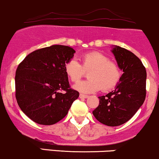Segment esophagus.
I'll use <instances>...</instances> for the list:
<instances>
[{"label": "esophagus", "mask_w": 159, "mask_h": 159, "mask_svg": "<svg viewBox=\"0 0 159 159\" xmlns=\"http://www.w3.org/2000/svg\"><path fill=\"white\" fill-rule=\"evenodd\" d=\"M89 97L88 95H85V94H79V98H87Z\"/></svg>", "instance_id": "obj_1"}]
</instances>
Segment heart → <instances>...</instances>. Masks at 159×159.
<instances>
[{
	"label": "heart",
	"instance_id": "heart-1",
	"mask_svg": "<svg viewBox=\"0 0 159 159\" xmlns=\"http://www.w3.org/2000/svg\"><path fill=\"white\" fill-rule=\"evenodd\" d=\"M89 70V80L77 83L74 89L84 94L95 92L100 89L109 91L118 84L121 76L118 65L98 51L84 54L81 65L75 58L70 59L65 65V73L73 82L79 81L85 71Z\"/></svg>",
	"mask_w": 159,
	"mask_h": 159
}]
</instances>
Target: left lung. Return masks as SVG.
Returning <instances> with one entry per match:
<instances>
[{"mask_svg": "<svg viewBox=\"0 0 159 159\" xmlns=\"http://www.w3.org/2000/svg\"><path fill=\"white\" fill-rule=\"evenodd\" d=\"M118 68L123 71L114 91L99 98L92 111L96 119L108 126H118L131 119L146 96V70L140 59L127 49L114 46Z\"/></svg>", "mask_w": 159, "mask_h": 159, "instance_id": "8db88e82", "label": "left lung"}]
</instances>
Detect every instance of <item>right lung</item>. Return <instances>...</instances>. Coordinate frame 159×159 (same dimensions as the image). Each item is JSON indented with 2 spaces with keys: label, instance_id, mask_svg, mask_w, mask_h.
Returning a JSON list of instances; mask_svg holds the SVG:
<instances>
[{
  "label": "right lung",
  "instance_id": "1",
  "mask_svg": "<svg viewBox=\"0 0 159 159\" xmlns=\"http://www.w3.org/2000/svg\"><path fill=\"white\" fill-rule=\"evenodd\" d=\"M75 51L65 45L36 50L17 67L15 96L22 111L32 121L51 125L63 119L79 96L70 89L65 65ZM65 91V93H61Z\"/></svg>",
  "mask_w": 159,
  "mask_h": 159
}]
</instances>
